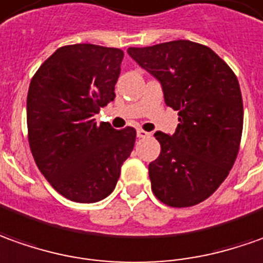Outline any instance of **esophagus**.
I'll list each match as a JSON object with an SVG mask.
<instances>
[{
    "label": "esophagus",
    "mask_w": 263,
    "mask_h": 263,
    "mask_svg": "<svg viewBox=\"0 0 263 263\" xmlns=\"http://www.w3.org/2000/svg\"><path fill=\"white\" fill-rule=\"evenodd\" d=\"M149 135H151V134L144 131V129H137V137H138V138H148Z\"/></svg>",
    "instance_id": "1"
}]
</instances>
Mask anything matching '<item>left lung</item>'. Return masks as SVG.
Instances as JSON below:
<instances>
[{
  "instance_id": "left-lung-1",
  "label": "left lung",
  "mask_w": 263,
  "mask_h": 263,
  "mask_svg": "<svg viewBox=\"0 0 263 263\" xmlns=\"http://www.w3.org/2000/svg\"><path fill=\"white\" fill-rule=\"evenodd\" d=\"M128 54L161 83L165 105L178 112L173 135L154 134L161 145L148 165L155 197L171 207L199 204L237 157L243 128L237 78L213 50L189 40L129 47Z\"/></svg>"
}]
</instances>
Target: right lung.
I'll use <instances>...</instances> for the list:
<instances>
[{"label":"right lung","instance_id":"add662e5","mask_svg":"<svg viewBox=\"0 0 263 263\" xmlns=\"http://www.w3.org/2000/svg\"><path fill=\"white\" fill-rule=\"evenodd\" d=\"M124 51L95 44L57 49L40 66L27 95V128L34 161L53 189L76 203L114 192L137 132L95 122L115 99Z\"/></svg>","mask_w":263,"mask_h":263}]
</instances>
